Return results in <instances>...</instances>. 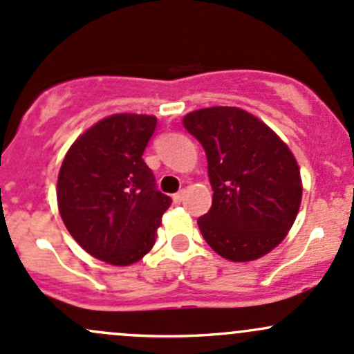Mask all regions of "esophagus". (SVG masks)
Returning a JSON list of instances; mask_svg holds the SVG:
<instances>
[{"label": "esophagus", "instance_id": "1", "mask_svg": "<svg viewBox=\"0 0 354 354\" xmlns=\"http://www.w3.org/2000/svg\"><path fill=\"white\" fill-rule=\"evenodd\" d=\"M183 198H185V189H181V192L174 193V196H173L174 203H181V202H183Z\"/></svg>", "mask_w": 354, "mask_h": 354}]
</instances>
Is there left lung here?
I'll return each instance as SVG.
<instances>
[{
    "mask_svg": "<svg viewBox=\"0 0 354 354\" xmlns=\"http://www.w3.org/2000/svg\"><path fill=\"white\" fill-rule=\"evenodd\" d=\"M185 129L202 144L214 198L198 218L207 244L230 261H252L277 248L302 202L300 169L288 146L236 106L188 113Z\"/></svg>",
    "mask_w": 354,
    "mask_h": 354,
    "instance_id": "8db88e82",
    "label": "left lung"
}]
</instances>
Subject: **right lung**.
<instances>
[{
  "instance_id": "1",
  "label": "right lung",
  "mask_w": 354,
  "mask_h": 354,
  "mask_svg": "<svg viewBox=\"0 0 354 354\" xmlns=\"http://www.w3.org/2000/svg\"><path fill=\"white\" fill-rule=\"evenodd\" d=\"M156 124L152 115L103 118L77 137L59 171L62 222L84 251L110 265L142 259L171 205L142 159Z\"/></svg>"
}]
</instances>
